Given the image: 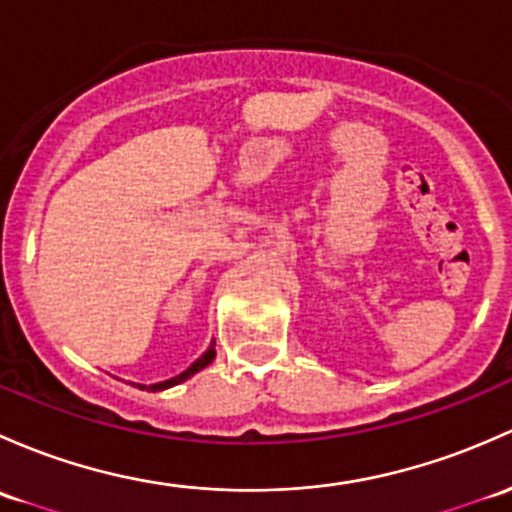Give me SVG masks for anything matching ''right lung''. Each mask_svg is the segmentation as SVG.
<instances>
[{"mask_svg":"<svg viewBox=\"0 0 512 512\" xmlns=\"http://www.w3.org/2000/svg\"><path fill=\"white\" fill-rule=\"evenodd\" d=\"M213 346H215V341H213ZM213 346L208 348V351L203 353L201 358H198L196 363L191 365V368L184 370V373H181V375H176V378H171V380H164V383H154V385H149V387H147V385H139V387H147V390H152V392H159V390H166V387H171V385H179V383H184V380L191 378V375H196L198 370H203V368H206L208 363H213V358H215V348H213Z\"/></svg>","mask_w":512,"mask_h":512,"instance_id":"add662e5","label":"right lung"}]
</instances>
